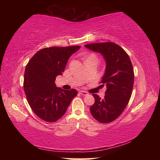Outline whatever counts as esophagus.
I'll use <instances>...</instances> for the list:
<instances>
[{"instance_id": "obj_1", "label": "esophagus", "mask_w": 160, "mask_h": 160, "mask_svg": "<svg viewBox=\"0 0 160 160\" xmlns=\"http://www.w3.org/2000/svg\"><path fill=\"white\" fill-rule=\"evenodd\" d=\"M80 93L82 95V96H87V95H88V93L87 92H86V91H80Z\"/></svg>"}]
</instances>
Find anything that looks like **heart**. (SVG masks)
Returning a JSON list of instances; mask_svg holds the SVG:
<instances>
[{"label":"heart","mask_w":160,"mask_h":160,"mask_svg":"<svg viewBox=\"0 0 160 160\" xmlns=\"http://www.w3.org/2000/svg\"><path fill=\"white\" fill-rule=\"evenodd\" d=\"M89 58H95V59H96V56L93 55V54H91V55H89V56L87 57V59H89Z\"/></svg>","instance_id":"obj_1"}]
</instances>
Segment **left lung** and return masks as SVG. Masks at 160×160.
<instances>
[{
    "label": "left lung",
    "mask_w": 160,
    "mask_h": 160,
    "mask_svg": "<svg viewBox=\"0 0 160 160\" xmlns=\"http://www.w3.org/2000/svg\"><path fill=\"white\" fill-rule=\"evenodd\" d=\"M86 48L100 53L106 63L101 86L107 87L104 98L93 94L94 104L90 107L92 116L101 123L117 119L130 100L134 83V72L130 58L117 44L111 42L92 43Z\"/></svg>",
    "instance_id": "obj_1"
}]
</instances>
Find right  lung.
<instances>
[{"mask_svg": "<svg viewBox=\"0 0 160 160\" xmlns=\"http://www.w3.org/2000/svg\"><path fill=\"white\" fill-rule=\"evenodd\" d=\"M80 46L44 48L29 61L24 75V91L37 116L49 122L62 118L73 98L76 89L57 87L56 78L62 75L67 61Z\"/></svg>", "mask_w": 160, "mask_h": 160, "instance_id": "obj_1", "label": "right lung"}]
</instances>
